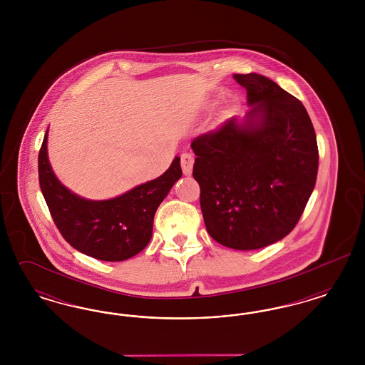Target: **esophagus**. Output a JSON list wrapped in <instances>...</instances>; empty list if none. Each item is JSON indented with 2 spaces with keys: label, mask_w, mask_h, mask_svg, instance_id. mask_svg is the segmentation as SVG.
I'll return each instance as SVG.
<instances>
[{
  "label": "esophagus",
  "mask_w": 365,
  "mask_h": 365,
  "mask_svg": "<svg viewBox=\"0 0 365 365\" xmlns=\"http://www.w3.org/2000/svg\"><path fill=\"white\" fill-rule=\"evenodd\" d=\"M180 165L182 171L185 175H191L192 173V165H194V157L190 153H183L180 157Z\"/></svg>",
  "instance_id": "obj_1"
}]
</instances>
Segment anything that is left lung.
I'll return each instance as SVG.
<instances>
[{
  "instance_id": "8db88e82",
  "label": "left lung",
  "mask_w": 365,
  "mask_h": 365,
  "mask_svg": "<svg viewBox=\"0 0 365 365\" xmlns=\"http://www.w3.org/2000/svg\"><path fill=\"white\" fill-rule=\"evenodd\" d=\"M250 109L191 142L209 235L255 250L284 238L312 194L319 150L305 106L259 73H235Z\"/></svg>"
}]
</instances>
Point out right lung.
<instances>
[{"label": "right lung", "mask_w": 365, "mask_h": 365, "mask_svg": "<svg viewBox=\"0 0 365 365\" xmlns=\"http://www.w3.org/2000/svg\"><path fill=\"white\" fill-rule=\"evenodd\" d=\"M48 131L38 156L39 186L53 220L76 250L103 261H124L150 242L158 205L180 179V158L156 179L109 200H87L67 189L48 158Z\"/></svg>", "instance_id": "obj_1"}]
</instances>
